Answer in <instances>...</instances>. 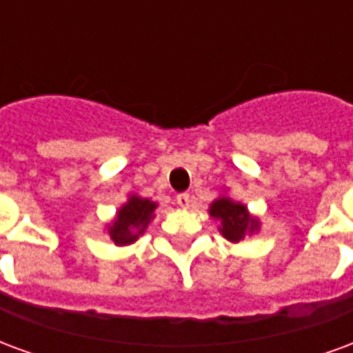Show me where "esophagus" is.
Wrapping results in <instances>:
<instances>
[{"instance_id": "obj_1", "label": "esophagus", "mask_w": 353, "mask_h": 353, "mask_svg": "<svg viewBox=\"0 0 353 353\" xmlns=\"http://www.w3.org/2000/svg\"><path fill=\"white\" fill-rule=\"evenodd\" d=\"M176 202L181 208H189V206H191V202H192L191 194H189V192H179V194L176 196Z\"/></svg>"}]
</instances>
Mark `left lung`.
<instances>
[{
  "label": "left lung",
  "instance_id": "8db88e82",
  "mask_svg": "<svg viewBox=\"0 0 353 353\" xmlns=\"http://www.w3.org/2000/svg\"><path fill=\"white\" fill-rule=\"evenodd\" d=\"M210 215L221 221V234L230 242H240L248 232L259 229V221L250 215L248 208L240 202H232L227 196L217 199L210 206Z\"/></svg>",
  "mask_w": 353,
  "mask_h": 353
}]
</instances>
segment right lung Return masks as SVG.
Instances as JSON below:
<instances>
[{"label": "right lung", "mask_w": 353, "mask_h": 353, "mask_svg": "<svg viewBox=\"0 0 353 353\" xmlns=\"http://www.w3.org/2000/svg\"><path fill=\"white\" fill-rule=\"evenodd\" d=\"M157 204L147 199L130 196L128 202L117 212L115 221L109 225V236L117 245H128L143 234L147 225L154 217Z\"/></svg>", "instance_id": "obj_1"}]
</instances>
